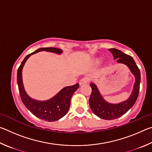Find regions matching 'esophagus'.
Wrapping results in <instances>:
<instances>
[{
    "label": "esophagus",
    "mask_w": 152,
    "mask_h": 152,
    "mask_svg": "<svg viewBox=\"0 0 152 152\" xmlns=\"http://www.w3.org/2000/svg\"><path fill=\"white\" fill-rule=\"evenodd\" d=\"M88 82V78H82L80 80V82H79V84H80V85H82V84H86L87 82Z\"/></svg>",
    "instance_id": "34e87169"
}]
</instances>
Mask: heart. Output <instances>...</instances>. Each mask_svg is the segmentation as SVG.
Masks as SVG:
<instances>
[{
  "label": "heart",
  "mask_w": 152,
  "mask_h": 152,
  "mask_svg": "<svg viewBox=\"0 0 152 152\" xmlns=\"http://www.w3.org/2000/svg\"><path fill=\"white\" fill-rule=\"evenodd\" d=\"M98 61H99V60H96V62H98Z\"/></svg>",
  "instance_id": "1"
}]
</instances>
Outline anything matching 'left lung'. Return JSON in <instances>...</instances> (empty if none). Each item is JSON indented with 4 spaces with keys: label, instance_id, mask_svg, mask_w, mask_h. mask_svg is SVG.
<instances>
[{
    "label": "left lung",
    "instance_id": "obj_1",
    "mask_svg": "<svg viewBox=\"0 0 152 152\" xmlns=\"http://www.w3.org/2000/svg\"><path fill=\"white\" fill-rule=\"evenodd\" d=\"M109 51L114 56V59H117L118 63L124 64L129 67L135 77V82L132 95L129 99L116 104H110L105 101L101 96L96 86L93 83L90 84L92 88V92L89 99L90 107L94 115L105 120L117 119L125 114L133 106L138 97L141 80L140 69L132 56L125 54L115 48L110 49Z\"/></svg>",
    "mask_w": 152,
    "mask_h": 152
}]
</instances>
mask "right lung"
Wrapping results in <instances>:
<instances>
[{
    "instance_id": "right-lung-1",
    "label": "right lung",
    "mask_w": 152,
    "mask_h": 152,
    "mask_svg": "<svg viewBox=\"0 0 152 152\" xmlns=\"http://www.w3.org/2000/svg\"><path fill=\"white\" fill-rule=\"evenodd\" d=\"M41 51H47L51 52L61 53L62 52L60 49L56 48H40L30 54L27 55L23 60L21 64L17 70V84L20 99L23 103L30 112L38 118L45 121L52 122L58 121L67 114L70 105L72 96L77 89L79 84H76L73 86H66L64 88L54 97L49 101H37L33 100L28 96L24 90L22 81V70L25 63L32 54Z\"/></svg>"
}]
</instances>
